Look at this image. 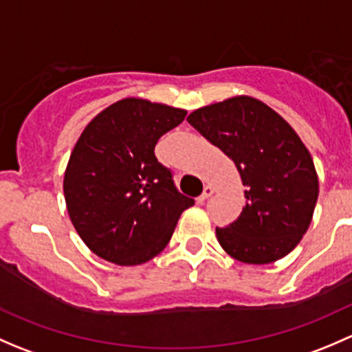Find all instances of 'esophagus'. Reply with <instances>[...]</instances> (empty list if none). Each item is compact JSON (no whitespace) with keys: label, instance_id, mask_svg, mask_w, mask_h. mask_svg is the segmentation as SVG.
Masks as SVG:
<instances>
[{"label":"esophagus","instance_id":"esophagus-1","mask_svg":"<svg viewBox=\"0 0 352 352\" xmlns=\"http://www.w3.org/2000/svg\"><path fill=\"white\" fill-rule=\"evenodd\" d=\"M211 196H212V187L211 186H206L204 190H202L201 196L197 197V204H202V202H204L206 199H209Z\"/></svg>","mask_w":352,"mask_h":352}]
</instances>
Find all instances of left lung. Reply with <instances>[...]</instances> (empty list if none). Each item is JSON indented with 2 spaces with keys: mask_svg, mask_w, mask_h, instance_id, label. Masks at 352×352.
<instances>
[{
  "mask_svg": "<svg viewBox=\"0 0 352 352\" xmlns=\"http://www.w3.org/2000/svg\"><path fill=\"white\" fill-rule=\"evenodd\" d=\"M187 120L235 162L247 187L239 218L216 228L219 245L247 264L289 254L307 233L318 197L314 160L293 127L252 97L197 109Z\"/></svg>",
  "mask_w": 352,
  "mask_h": 352,
  "instance_id": "left-lung-1",
  "label": "left lung"
}]
</instances>
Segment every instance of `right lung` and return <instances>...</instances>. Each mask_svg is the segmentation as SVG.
<instances>
[{"instance_id": "1", "label": "right lung", "mask_w": 352, "mask_h": 352, "mask_svg": "<svg viewBox=\"0 0 352 352\" xmlns=\"http://www.w3.org/2000/svg\"><path fill=\"white\" fill-rule=\"evenodd\" d=\"M186 110L124 98L81 133L65 173L71 223L87 247L119 265L158 255L194 199L179 192L172 170L156 160L160 138Z\"/></svg>"}]
</instances>
